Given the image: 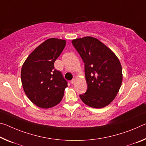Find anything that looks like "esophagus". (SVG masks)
Instances as JSON below:
<instances>
[{
	"mask_svg": "<svg viewBox=\"0 0 146 146\" xmlns=\"http://www.w3.org/2000/svg\"><path fill=\"white\" fill-rule=\"evenodd\" d=\"M75 79H74V78H73V79H72V80H71V81H70V82H71V84H73V83H75Z\"/></svg>",
	"mask_w": 146,
	"mask_h": 146,
	"instance_id": "1",
	"label": "esophagus"
}]
</instances>
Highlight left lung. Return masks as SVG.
Instances as JSON below:
<instances>
[{
  "label": "left lung",
  "mask_w": 146,
  "mask_h": 146,
  "mask_svg": "<svg viewBox=\"0 0 146 146\" xmlns=\"http://www.w3.org/2000/svg\"><path fill=\"white\" fill-rule=\"evenodd\" d=\"M72 44L84 63L88 89L80 98L86 105L103 108L112 102L121 87L122 69L115 54L98 39L78 38Z\"/></svg>",
  "instance_id": "obj_1"
}]
</instances>
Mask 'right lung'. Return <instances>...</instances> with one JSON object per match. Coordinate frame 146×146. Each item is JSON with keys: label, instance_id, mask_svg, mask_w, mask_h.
<instances>
[{"label": "right lung", "instance_id": "obj_1", "mask_svg": "<svg viewBox=\"0 0 146 146\" xmlns=\"http://www.w3.org/2000/svg\"><path fill=\"white\" fill-rule=\"evenodd\" d=\"M65 40L50 38L29 55L21 69V82L27 96L36 106L48 108L63 98L68 82L54 63L63 51Z\"/></svg>", "mask_w": 146, "mask_h": 146}]
</instances>
